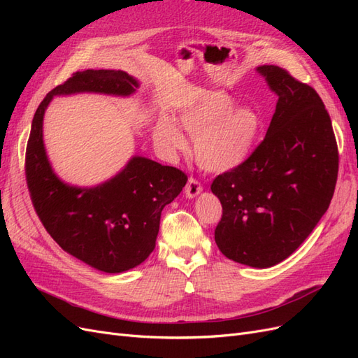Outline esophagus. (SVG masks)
<instances>
[{
    "instance_id": "obj_1",
    "label": "esophagus",
    "mask_w": 358,
    "mask_h": 358,
    "mask_svg": "<svg viewBox=\"0 0 358 358\" xmlns=\"http://www.w3.org/2000/svg\"><path fill=\"white\" fill-rule=\"evenodd\" d=\"M201 185H200V182L197 180V179H194V178H189V180H188V183H187V187H185V196L188 197V199H194V197H197L199 194L201 192Z\"/></svg>"
}]
</instances>
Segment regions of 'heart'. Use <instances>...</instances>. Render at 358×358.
<instances>
[{"mask_svg":"<svg viewBox=\"0 0 358 358\" xmlns=\"http://www.w3.org/2000/svg\"><path fill=\"white\" fill-rule=\"evenodd\" d=\"M178 122L194 137V152L208 171L222 173L241 166L252 152L262 133V116L248 106H236L231 95L208 91L200 99L182 107ZM169 115H162L154 128L157 145L166 152L187 149V138Z\"/></svg>","mask_w":358,"mask_h":358,"instance_id":"obj_1","label":"heart"}]
</instances>
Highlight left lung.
I'll use <instances>...</instances> for the list:
<instances>
[{
	"instance_id": "8db88e82",
	"label": "left lung",
	"mask_w": 358,
	"mask_h": 358,
	"mask_svg": "<svg viewBox=\"0 0 358 358\" xmlns=\"http://www.w3.org/2000/svg\"><path fill=\"white\" fill-rule=\"evenodd\" d=\"M257 71L278 95L272 122L251 157L215 178L210 189L222 204L215 229L220 251L266 268L294 252L327 212L339 154L317 91L276 66Z\"/></svg>"
}]
</instances>
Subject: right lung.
I'll return each mask as SVG.
<instances>
[{
	"label": "right lung",
	"mask_w": 358,
	"mask_h": 358,
	"mask_svg": "<svg viewBox=\"0 0 358 358\" xmlns=\"http://www.w3.org/2000/svg\"><path fill=\"white\" fill-rule=\"evenodd\" d=\"M138 86L136 78L121 70L74 73L40 103L27 145V183L45 229L64 251L106 273L127 272L150 255L161 212L179 196L188 178L176 167L134 155L99 185H70L52 169L43 142V117L57 95L129 96Z\"/></svg>",
	"instance_id": "add662e5"
}]
</instances>
